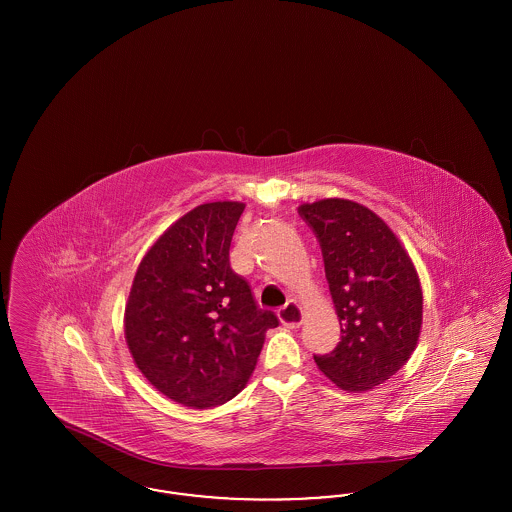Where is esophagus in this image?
<instances>
[{
	"mask_svg": "<svg viewBox=\"0 0 512 512\" xmlns=\"http://www.w3.org/2000/svg\"><path fill=\"white\" fill-rule=\"evenodd\" d=\"M278 318H280V322H282L286 328L295 330V328H299L301 322H303V311H301V307H299L297 303H288L286 307H282V309L278 311Z\"/></svg>",
	"mask_w": 512,
	"mask_h": 512,
	"instance_id": "esophagus-1",
	"label": "esophagus"
}]
</instances>
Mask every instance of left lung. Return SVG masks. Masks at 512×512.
I'll list each match as a JSON object with an SVG mask.
<instances>
[{
    "label": "left lung",
    "instance_id": "obj_1",
    "mask_svg": "<svg viewBox=\"0 0 512 512\" xmlns=\"http://www.w3.org/2000/svg\"><path fill=\"white\" fill-rule=\"evenodd\" d=\"M322 249L341 341L315 357L345 391L374 390L411 359L422 328V288L407 249L365 205L328 197L299 205Z\"/></svg>",
    "mask_w": 512,
    "mask_h": 512
}]
</instances>
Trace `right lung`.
Instances as JSON below:
<instances>
[{
	"label": "right lung",
	"mask_w": 512,
	"mask_h": 512,
	"mask_svg": "<svg viewBox=\"0 0 512 512\" xmlns=\"http://www.w3.org/2000/svg\"><path fill=\"white\" fill-rule=\"evenodd\" d=\"M240 201L197 205L147 249L124 309L134 365L172 401L211 409L244 390L268 328L278 318L257 307L230 268Z\"/></svg>",
	"instance_id": "obj_1"
}]
</instances>
